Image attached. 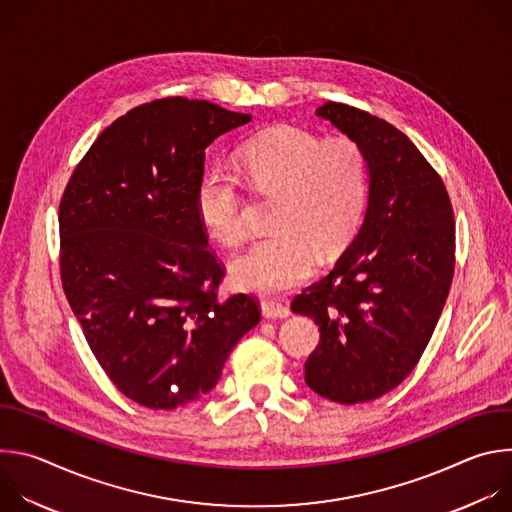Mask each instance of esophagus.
<instances>
[{
	"instance_id": "34e87169",
	"label": "esophagus",
	"mask_w": 512,
	"mask_h": 512,
	"mask_svg": "<svg viewBox=\"0 0 512 512\" xmlns=\"http://www.w3.org/2000/svg\"><path fill=\"white\" fill-rule=\"evenodd\" d=\"M261 312L267 320H277V318H287L291 312L285 304L275 302V300H265L261 302Z\"/></svg>"
}]
</instances>
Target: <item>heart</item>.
I'll use <instances>...</instances> for the list:
<instances>
[{"mask_svg":"<svg viewBox=\"0 0 512 512\" xmlns=\"http://www.w3.org/2000/svg\"><path fill=\"white\" fill-rule=\"evenodd\" d=\"M239 166L263 196H277L271 229L231 261L233 281L255 294H277L306 281L320 259L352 241L369 196V162L346 135L322 139L298 127H273L245 143ZM241 182L210 168L196 186V214L204 231L225 247L247 233Z\"/></svg>","mask_w":512,"mask_h":512,"instance_id":"obj_1","label":"heart"}]
</instances>
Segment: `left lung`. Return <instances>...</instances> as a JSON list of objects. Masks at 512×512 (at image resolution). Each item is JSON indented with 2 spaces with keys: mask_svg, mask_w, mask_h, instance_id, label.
Segmentation results:
<instances>
[{
  "mask_svg": "<svg viewBox=\"0 0 512 512\" xmlns=\"http://www.w3.org/2000/svg\"><path fill=\"white\" fill-rule=\"evenodd\" d=\"M316 115L367 154L369 206L336 267L291 310L320 326L308 387L352 405L389 393L415 369L450 294L456 225L440 174L405 133L344 103L328 101Z\"/></svg>",
  "mask_w": 512,
  "mask_h": 512,
  "instance_id": "left-lung-1",
  "label": "left lung"
}]
</instances>
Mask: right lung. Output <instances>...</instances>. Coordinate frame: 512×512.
<instances>
[{"instance_id": "add662e5", "label": "right lung", "mask_w": 512, "mask_h": 512, "mask_svg": "<svg viewBox=\"0 0 512 512\" xmlns=\"http://www.w3.org/2000/svg\"><path fill=\"white\" fill-rule=\"evenodd\" d=\"M249 121L198 99L139 105L97 137L62 194L66 300L101 369L143 407L212 391L261 320L247 294L218 300L225 271L196 214L206 148Z\"/></svg>"}]
</instances>
